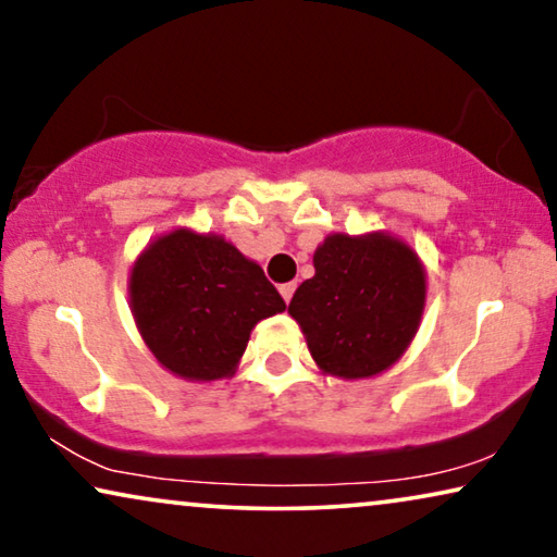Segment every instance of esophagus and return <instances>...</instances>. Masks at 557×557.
<instances>
[{
    "mask_svg": "<svg viewBox=\"0 0 557 557\" xmlns=\"http://www.w3.org/2000/svg\"><path fill=\"white\" fill-rule=\"evenodd\" d=\"M278 292H281V296H284V301L288 304V301H292L294 292H296V284H294V281H292V284H281Z\"/></svg>",
    "mask_w": 557,
    "mask_h": 557,
    "instance_id": "34e87169",
    "label": "esophagus"
}]
</instances>
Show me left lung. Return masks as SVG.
I'll return each instance as SVG.
<instances>
[{
  "label": "left lung",
  "instance_id": "obj_1",
  "mask_svg": "<svg viewBox=\"0 0 557 557\" xmlns=\"http://www.w3.org/2000/svg\"><path fill=\"white\" fill-rule=\"evenodd\" d=\"M314 269L288 311L319 368L347 380L391 368L423 314L425 273L413 250L380 233L330 235L317 248Z\"/></svg>",
  "mask_w": 557,
  "mask_h": 557
}]
</instances>
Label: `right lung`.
<instances>
[{"mask_svg":"<svg viewBox=\"0 0 557 557\" xmlns=\"http://www.w3.org/2000/svg\"><path fill=\"white\" fill-rule=\"evenodd\" d=\"M132 309L159 362L187 380L231 375L250 330L286 309L263 269L218 235L174 231L132 271Z\"/></svg>","mask_w":557,"mask_h":557,"instance_id":"right-lung-1","label":"right lung"}]
</instances>
